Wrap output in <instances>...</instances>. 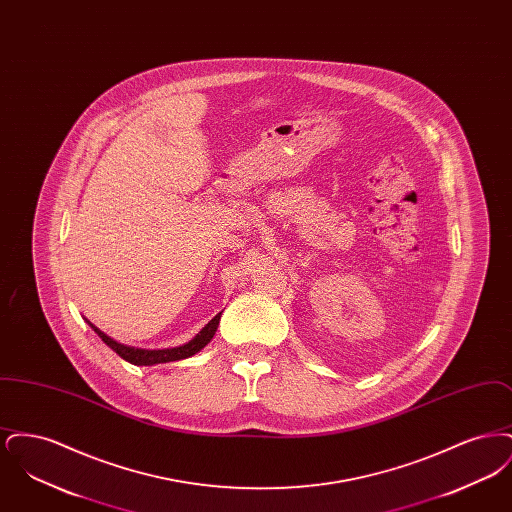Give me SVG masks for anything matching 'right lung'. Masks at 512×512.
<instances>
[{
	"label": "right lung",
	"instance_id": "add662e5",
	"mask_svg": "<svg viewBox=\"0 0 512 512\" xmlns=\"http://www.w3.org/2000/svg\"><path fill=\"white\" fill-rule=\"evenodd\" d=\"M219 313L217 317L211 318L199 334H195L192 340L184 345H178V347H167V349H144V347H132V345H126L121 341L113 340L111 336H107L105 332H101L96 324H92L88 318H84L88 322V326L98 334L101 341L111 347L121 359L128 361L130 365L136 366H153L161 365V363H172V361H182V359H188L195 353H199L209 341L213 340L217 328H219Z\"/></svg>",
	"mask_w": 512,
	"mask_h": 512
}]
</instances>
